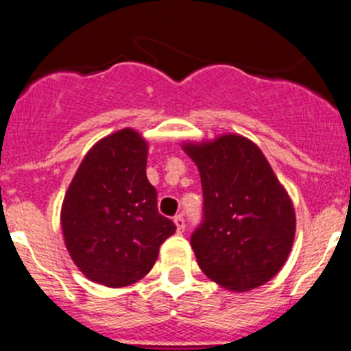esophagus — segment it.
Returning <instances> with one entry per match:
<instances>
[{
    "label": "esophagus",
    "mask_w": 351,
    "mask_h": 351,
    "mask_svg": "<svg viewBox=\"0 0 351 351\" xmlns=\"http://www.w3.org/2000/svg\"><path fill=\"white\" fill-rule=\"evenodd\" d=\"M173 221H175L176 229H178V232H183V231H185V217H183L182 214L175 215V219H173Z\"/></svg>",
    "instance_id": "esophagus-1"
}]
</instances>
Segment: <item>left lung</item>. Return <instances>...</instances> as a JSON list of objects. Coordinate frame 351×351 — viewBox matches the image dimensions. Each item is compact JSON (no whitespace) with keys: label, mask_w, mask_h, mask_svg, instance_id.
<instances>
[{"label":"left lung","mask_w":351,"mask_h":351,"mask_svg":"<svg viewBox=\"0 0 351 351\" xmlns=\"http://www.w3.org/2000/svg\"><path fill=\"white\" fill-rule=\"evenodd\" d=\"M204 192V215L192 232L205 275L224 289L244 292L280 271L295 234L292 202L256 144L221 136L185 144Z\"/></svg>","instance_id":"obj_1"}]
</instances>
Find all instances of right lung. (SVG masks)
I'll return each instance as SVG.
<instances>
[{
	"label": "right lung",
	"instance_id": "obj_1",
	"mask_svg": "<svg viewBox=\"0 0 351 351\" xmlns=\"http://www.w3.org/2000/svg\"><path fill=\"white\" fill-rule=\"evenodd\" d=\"M146 158V141L122 129L88 151L67 189L61 210L66 247L97 284L115 289L141 280L176 231L158 212Z\"/></svg>",
	"mask_w": 351,
	"mask_h": 351
}]
</instances>
